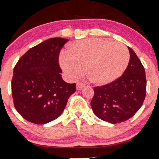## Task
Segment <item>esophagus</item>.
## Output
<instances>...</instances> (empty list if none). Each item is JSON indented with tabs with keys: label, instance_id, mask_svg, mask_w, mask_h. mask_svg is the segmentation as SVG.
<instances>
[{
	"label": "esophagus",
	"instance_id": "34e87169",
	"mask_svg": "<svg viewBox=\"0 0 159 159\" xmlns=\"http://www.w3.org/2000/svg\"><path fill=\"white\" fill-rule=\"evenodd\" d=\"M84 85L81 83H77V84H76V89H77V90H81V89L84 88Z\"/></svg>",
	"mask_w": 159,
	"mask_h": 159
}]
</instances>
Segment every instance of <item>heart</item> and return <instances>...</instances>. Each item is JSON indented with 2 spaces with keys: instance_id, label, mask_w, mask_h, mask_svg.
Segmentation results:
<instances>
[{
  "instance_id": "b5f03b06",
  "label": "heart",
  "mask_w": 159,
  "mask_h": 159,
  "mask_svg": "<svg viewBox=\"0 0 159 159\" xmlns=\"http://www.w3.org/2000/svg\"><path fill=\"white\" fill-rule=\"evenodd\" d=\"M129 61V52L120 43H111L101 39H88L75 41L69 53L60 57L61 67L67 77L73 79L83 70L97 84L111 83L122 75Z\"/></svg>"
}]
</instances>
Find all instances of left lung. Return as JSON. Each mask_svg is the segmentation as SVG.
<instances>
[{
	"instance_id": "left-lung-1",
	"label": "left lung",
	"mask_w": 159,
	"mask_h": 159,
	"mask_svg": "<svg viewBox=\"0 0 159 159\" xmlns=\"http://www.w3.org/2000/svg\"><path fill=\"white\" fill-rule=\"evenodd\" d=\"M128 48L130 60L124 73L112 83L95 87L91 102L95 116L113 124L132 118L145 97V69L134 51Z\"/></svg>"
}]
</instances>
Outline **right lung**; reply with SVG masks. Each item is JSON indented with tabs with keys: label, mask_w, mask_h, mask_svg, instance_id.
I'll return each instance as SVG.
<instances>
[{
	"label": "right lung",
	"mask_w": 159,
	"mask_h": 159,
	"mask_svg": "<svg viewBox=\"0 0 159 159\" xmlns=\"http://www.w3.org/2000/svg\"><path fill=\"white\" fill-rule=\"evenodd\" d=\"M68 39L52 38L30 48L14 68L11 81L14 106L25 119L45 124L57 118L75 84L62 79L58 63L61 48Z\"/></svg>",
	"instance_id": "obj_1"
}]
</instances>
